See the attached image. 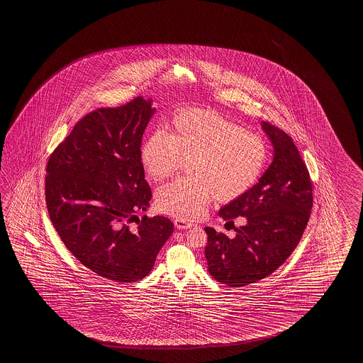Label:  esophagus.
Wrapping results in <instances>:
<instances>
[{
  "instance_id": "1",
  "label": "esophagus",
  "mask_w": 363,
  "mask_h": 363,
  "mask_svg": "<svg viewBox=\"0 0 363 363\" xmlns=\"http://www.w3.org/2000/svg\"><path fill=\"white\" fill-rule=\"evenodd\" d=\"M174 226L177 227L178 230H187L192 227V223L182 220V219H174Z\"/></svg>"
}]
</instances>
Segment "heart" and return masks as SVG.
Here are the masks:
<instances>
[{
	"mask_svg": "<svg viewBox=\"0 0 363 363\" xmlns=\"http://www.w3.org/2000/svg\"><path fill=\"white\" fill-rule=\"evenodd\" d=\"M266 145L247 132L206 110L178 113L167 125L145 140L140 157L146 173L155 181L172 177L186 163L189 178L160 187L155 201L162 212L182 220L204 216L213 196L231 201L258 181L266 163Z\"/></svg>",
	"mask_w": 363,
	"mask_h": 363,
	"instance_id": "1",
	"label": "heart"
}]
</instances>
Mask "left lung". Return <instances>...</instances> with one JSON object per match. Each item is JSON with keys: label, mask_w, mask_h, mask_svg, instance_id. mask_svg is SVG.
<instances>
[{"label": "left lung", "mask_w": 363, "mask_h": 363, "mask_svg": "<svg viewBox=\"0 0 363 363\" xmlns=\"http://www.w3.org/2000/svg\"><path fill=\"white\" fill-rule=\"evenodd\" d=\"M262 127L274 146V160L255 185L220 208L219 217L245 225L230 239L206 227L208 271L231 287L262 280L285 263L301 241L313 206L312 181L293 138L268 122Z\"/></svg>", "instance_id": "8db88e82"}]
</instances>
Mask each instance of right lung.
Wrapping results in <instances>:
<instances>
[{
    "mask_svg": "<svg viewBox=\"0 0 363 363\" xmlns=\"http://www.w3.org/2000/svg\"><path fill=\"white\" fill-rule=\"evenodd\" d=\"M155 108L137 97L91 111L48 157V216L69 252L92 272L118 282L150 274L173 233L163 216L137 218L151 200L140 151Z\"/></svg>",
    "mask_w": 363,
    "mask_h": 363,
    "instance_id": "right-lung-1",
    "label": "right lung"
}]
</instances>
